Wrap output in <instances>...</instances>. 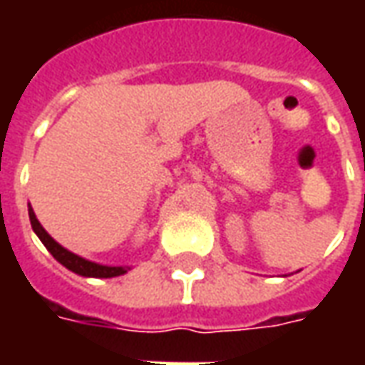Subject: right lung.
<instances>
[{
    "label": "right lung",
    "instance_id": "1",
    "mask_svg": "<svg viewBox=\"0 0 365 365\" xmlns=\"http://www.w3.org/2000/svg\"><path fill=\"white\" fill-rule=\"evenodd\" d=\"M29 219H31V227L36 232V237L41 238V242L46 246V250L56 258V260L66 266L70 272H74L78 275H83V277H117V275L127 274V268H120V266H101V264H93L90 260H83L80 256H76L74 252H70L66 248L54 240V238L46 232V230L41 227V222L33 213V209L29 207Z\"/></svg>",
    "mask_w": 365,
    "mask_h": 365
}]
</instances>
